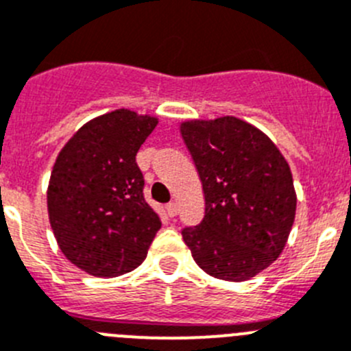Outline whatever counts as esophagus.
Here are the masks:
<instances>
[{
    "instance_id": "1",
    "label": "esophagus",
    "mask_w": 351,
    "mask_h": 351,
    "mask_svg": "<svg viewBox=\"0 0 351 351\" xmlns=\"http://www.w3.org/2000/svg\"><path fill=\"white\" fill-rule=\"evenodd\" d=\"M176 213H178V206H176V202H169V204H166V215L173 218Z\"/></svg>"
}]
</instances>
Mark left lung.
Masks as SVG:
<instances>
[{"label":"left lung","mask_w":351,"mask_h":351,"mask_svg":"<svg viewBox=\"0 0 351 351\" xmlns=\"http://www.w3.org/2000/svg\"><path fill=\"white\" fill-rule=\"evenodd\" d=\"M204 191V218L182 230L211 277L247 280L286 245L296 215L289 165L263 131L234 116L180 124Z\"/></svg>","instance_id":"left-lung-1"}]
</instances>
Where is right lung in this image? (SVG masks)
Masks as SVG:
<instances>
[{
    "label": "right lung",
    "mask_w": 351,
    "mask_h": 351,
    "mask_svg": "<svg viewBox=\"0 0 351 351\" xmlns=\"http://www.w3.org/2000/svg\"><path fill=\"white\" fill-rule=\"evenodd\" d=\"M156 126L157 117L112 110L81 126L55 160L47 192L51 230L64 256L86 274L135 270L160 228L136 165Z\"/></svg>",
    "instance_id": "1"
}]
</instances>
